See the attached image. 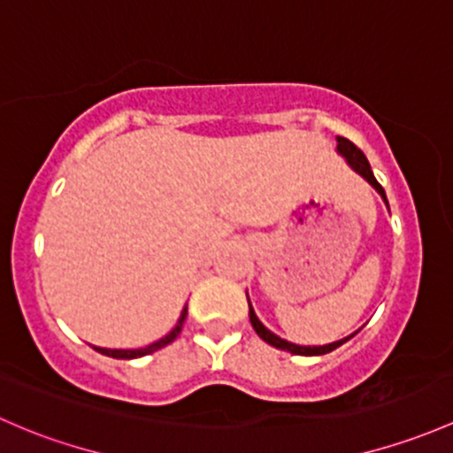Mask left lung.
I'll list each match as a JSON object with an SVG mask.
<instances>
[{"mask_svg": "<svg viewBox=\"0 0 453 453\" xmlns=\"http://www.w3.org/2000/svg\"><path fill=\"white\" fill-rule=\"evenodd\" d=\"M336 141H339V145H336V150H339V154L342 156V158L347 160V165H349L351 169L356 171V173L363 175L366 182H369L371 187L378 190L380 195H382L384 203H387V206H388L387 193H384V188L380 187V182H378V180H375V175H373V171H371V165H369V160H366V156H365L363 151H360L358 147H356L351 141L342 139V136H339V139H336ZM247 302H250V297H247ZM250 321H251V326H254L256 334H258L260 339H263L265 342H269V345L278 347V349L290 351V354H295V356H321V354H330V351H334L336 347H341L342 342H347V341L351 339V336L356 334V332H354V334L347 336V339H341V341H336V342H330V345H319V347H317V345H314V347L308 345V347H306V345H295V342H288V341L280 339L278 334H273V332H271V330H266V327L263 326V321H260V319L256 317V312H254V308H251V303H250Z\"/></svg>", "mask_w": 453, "mask_h": 453, "instance_id": "obj_1", "label": "left lung"}]
</instances>
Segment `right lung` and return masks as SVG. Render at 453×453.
Returning <instances> with one entry per match:
<instances>
[{
	"instance_id": "1",
	"label": "right lung",
	"mask_w": 453,
	"mask_h": 453,
	"mask_svg": "<svg viewBox=\"0 0 453 453\" xmlns=\"http://www.w3.org/2000/svg\"><path fill=\"white\" fill-rule=\"evenodd\" d=\"M187 314H188V308L184 306L182 314H180V319H178V323H175L173 330H171L166 336H163L160 341L151 342V345H147V347H141V349H106V347H95V351H99V354H104V356H111V358H119V360H132V358H141V356H147V354H154V351L163 349V347L169 345V342H173L175 339H178V334L182 332Z\"/></svg>"
}]
</instances>
